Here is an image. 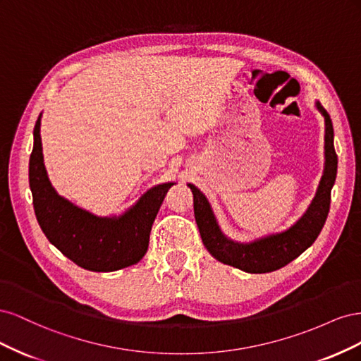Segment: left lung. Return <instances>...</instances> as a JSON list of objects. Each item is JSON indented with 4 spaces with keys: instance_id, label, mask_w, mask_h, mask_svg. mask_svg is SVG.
Returning <instances> with one entry per match:
<instances>
[{
    "instance_id": "obj_1",
    "label": "left lung",
    "mask_w": 361,
    "mask_h": 361,
    "mask_svg": "<svg viewBox=\"0 0 361 361\" xmlns=\"http://www.w3.org/2000/svg\"><path fill=\"white\" fill-rule=\"evenodd\" d=\"M316 110L325 122L324 135V171L314 197L297 223L279 233H271L253 239L250 243H238L221 231L212 206L206 195L192 183L188 187L194 197V216L206 250L221 264L235 267L250 274H264L280 269L304 253L321 233L330 211L331 188L337 174V155L334 150V130L330 114L324 110L319 101L314 102Z\"/></svg>"
}]
</instances>
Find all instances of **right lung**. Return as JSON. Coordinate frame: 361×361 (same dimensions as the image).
Wrapping results in <instances>:
<instances>
[{
	"label": "right lung",
	"instance_id": "add662e5",
	"mask_svg": "<svg viewBox=\"0 0 361 361\" xmlns=\"http://www.w3.org/2000/svg\"><path fill=\"white\" fill-rule=\"evenodd\" d=\"M40 120L42 113L32 133L28 179L36 218L48 241L89 271L111 272L138 264L147 251L152 224L174 182L149 188L123 214L97 216L61 197L52 187L43 162Z\"/></svg>",
	"mask_w": 361,
	"mask_h": 361
}]
</instances>
